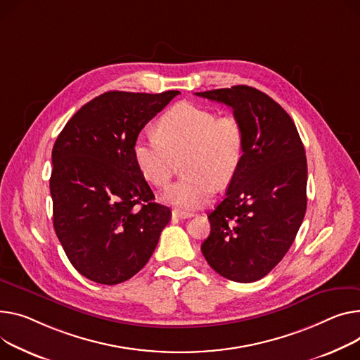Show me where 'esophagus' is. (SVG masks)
I'll list each match as a JSON object with an SVG mask.
<instances>
[{"label":"esophagus","instance_id":"obj_1","mask_svg":"<svg viewBox=\"0 0 360 360\" xmlns=\"http://www.w3.org/2000/svg\"><path fill=\"white\" fill-rule=\"evenodd\" d=\"M191 212H188V211H184V210H174L172 211V217H176V219H188V217H191Z\"/></svg>","mask_w":360,"mask_h":360}]
</instances>
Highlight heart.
<instances>
[{
	"mask_svg": "<svg viewBox=\"0 0 360 360\" xmlns=\"http://www.w3.org/2000/svg\"><path fill=\"white\" fill-rule=\"evenodd\" d=\"M158 134H141L133 146L140 174L155 186L171 181L178 162L184 179L165 189L162 200L182 210L208 204L217 185H227L240 167L245 133L234 115H217L193 103H178L158 122Z\"/></svg>",
	"mask_w": 360,
	"mask_h": 360,
	"instance_id": "obj_1",
	"label": "heart"
}]
</instances>
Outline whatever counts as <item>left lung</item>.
<instances>
[{
	"mask_svg": "<svg viewBox=\"0 0 360 360\" xmlns=\"http://www.w3.org/2000/svg\"><path fill=\"white\" fill-rule=\"evenodd\" d=\"M231 107L245 150L224 200L210 212L201 252L234 282L266 276L290 250L307 210V158L298 130L269 95L248 85L195 92Z\"/></svg>",
	"mask_w": 360,
	"mask_h": 360,
	"instance_id": "left-lung-1",
	"label": "left lung"
}]
</instances>
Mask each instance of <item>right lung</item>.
<instances>
[{
  "mask_svg": "<svg viewBox=\"0 0 360 360\" xmlns=\"http://www.w3.org/2000/svg\"><path fill=\"white\" fill-rule=\"evenodd\" d=\"M179 91H108L86 103L52 150L53 227L69 262L85 278L122 283L146 265L171 210L134 162V141Z\"/></svg>",
  "mask_w": 360,
  "mask_h": 360,
  "instance_id": "right-lung-1",
  "label": "right lung"
}]
</instances>
